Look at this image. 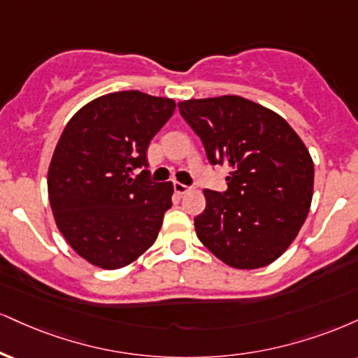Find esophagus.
Here are the masks:
<instances>
[{"label": "esophagus", "mask_w": 358, "mask_h": 358, "mask_svg": "<svg viewBox=\"0 0 358 358\" xmlns=\"http://www.w3.org/2000/svg\"><path fill=\"white\" fill-rule=\"evenodd\" d=\"M173 188H175V192L178 193V195H185V193L190 192V187H187V185H183V183H180V182H175L173 183Z\"/></svg>", "instance_id": "esophagus-1"}]
</instances>
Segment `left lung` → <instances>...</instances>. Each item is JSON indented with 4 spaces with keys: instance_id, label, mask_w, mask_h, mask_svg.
Listing matches in <instances>:
<instances>
[{
    "instance_id": "1",
    "label": "left lung",
    "mask_w": 358,
    "mask_h": 358,
    "mask_svg": "<svg viewBox=\"0 0 358 358\" xmlns=\"http://www.w3.org/2000/svg\"><path fill=\"white\" fill-rule=\"evenodd\" d=\"M212 165L230 168L227 192L205 190L200 242L223 264L260 268L299 235L313 195V162L282 116L235 94L178 103Z\"/></svg>"
}]
</instances>
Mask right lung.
Returning a JSON list of instances; mask_svg holds the SVG:
<instances>
[{
    "label": "right lung",
    "mask_w": 358,
    "mask_h": 358,
    "mask_svg": "<svg viewBox=\"0 0 358 358\" xmlns=\"http://www.w3.org/2000/svg\"><path fill=\"white\" fill-rule=\"evenodd\" d=\"M173 111L170 98L130 90L90 101L64 127L48 170L50 205L90 264L122 268L157 240L173 185L150 180L146 152Z\"/></svg>",
    "instance_id": "obj_1"
}]
</instances>
